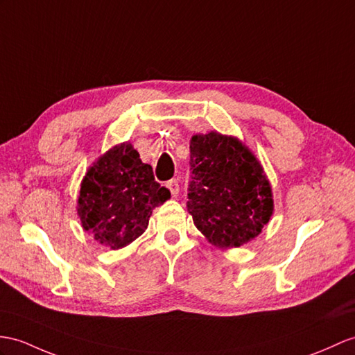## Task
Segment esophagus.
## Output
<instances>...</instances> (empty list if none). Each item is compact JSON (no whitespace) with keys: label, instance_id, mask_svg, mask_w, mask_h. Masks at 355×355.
I'll use <instances>...</instances> for the list:
<instances>
[{"label":"esophagus","instance_id":"obj_1","mask_svg":"<svg viewBox=\"0 0 355 355\" xmlns=\"http://www.w3.org/2000/svg\"><path fill=\"white\" fill-rule=\"evenodd\" d=\"M167 188L170 189V193H171V196H173V197H178V196H179L180 188H179L178 179H171V180H168V182H167Z\"/></svg>","mask_w":355,"mask_h":355}]
</instances>
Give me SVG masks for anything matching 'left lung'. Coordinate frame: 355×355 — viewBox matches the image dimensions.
<instances>
[{"instance_id": "obj_1", "label": "left lung", "mask_w": 355, "mask_h": 355, "mask_svg": "<svg viewBox=\"0 0 355 355\" xmlns=\"http://www.w3.org/2000/svg\"><path fill=\"white\" fill-rule=\"evenodd\" d=\"M191 180L188 212L211 244L236 248L254 239L270 221L274 200L270 180L245 144L218 132L189 141Z\"/></svg>"}]
</instances>
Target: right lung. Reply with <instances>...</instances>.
<instances>
[{
	"mask_svg": "<svg viewBox=\"0 0 355 355\" xmlns=\"http://www.w3.org/2000/svg\"><path fill=\"white\" fill-rule=\"evenodd\" d=\"M168 198L170 191L155 180L132 144L120 143L85 173L76 211L85 232L117 250L143 235L152 211Z\"/></svg>",
	"mask_w": 355,
	"mask_h": 355,
	"instance_id": "obj_1",
	"label": "right lung"
}]
</instances>
